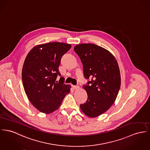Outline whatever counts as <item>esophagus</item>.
<instances>
[{"instance_id": "esophagus-1", "label": "esophagus", "mask_w": 150, "mask_h": 150, "mask_svg": "<svg viewBox=\"0 0 150 150\" xmlns=\"http://www.w3.org/2000/svg\"><path fill=\"white\" fill-rule=\"evenodd\" d=\"M73 89H74V90H77V89H78L79 88V86H75V85H73Z\"/></svg>"}]
</instances>
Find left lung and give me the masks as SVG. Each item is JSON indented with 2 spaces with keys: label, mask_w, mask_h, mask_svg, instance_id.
I'll list each match as a JSON object with an SVG mask.
<instances>
[{
  "label": "left lung",
  "mask_w": 150,
  "mask_h": 150,
  "mask_svg": "<svg viewBox=\"0 0 150 150\" xmlns=\"http://www.w3.org/2000/svg\"><path fill=\"white\" fill-rule=\"evenodd\" d=\"M74 50L82 64L84 77L90 80L83 85L88 98L80 109L95 118L110 109L117 98L121 82L119 65L111 52L96 44H78Z\"/></svg>",
  "instance_id": "obj_1"
}]
</instances>
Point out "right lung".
<instances>
[{
  "mask_svg": "<svg viewBox=\"0 0 150 150\" xmlns=\"http://www.w3.org/2000/svg\"><path fill=\"white\" fill-rule=\"evenodd\" d=\"M64 42H52L36 45L28 53L22 69V81L28 99L40 112L57 110L71 86L64 83L58 68L62 56L71 48Z\"/></svg>",
  "mask_w": 150,
  "mask_h": 150,
  "instance_id": "obj_1",
  "label": "right lung"
}]
</instances>
